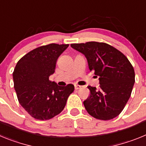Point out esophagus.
Returning a JSON list of instances; mask_svg holds the SVG:
<instances>
[{
  "mask_svg": "<svg viewBox=\"0 0 146 146\" xmlns=\"http://www.w3.org/2000/svg\"><path fill=\"white\" fill-rule=\"evenodd\" d=\"M81 87L82 86H79V85H74V88H75V90H78V89L81 88Z\"/></svg>",
  "mask_w": 146,
  "mask_h": 146,
  "instance_id": "1",
  "label": "esophagus"
}]
</instances>
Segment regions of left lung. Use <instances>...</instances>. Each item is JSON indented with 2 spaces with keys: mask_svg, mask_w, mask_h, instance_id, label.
I'll list each match as a JSON object with an SVG mask.
<instances>
[{
  "mask_svg": "<svg viewBox=\"0 0 146 146\" xmlns=\"http://www.w3.org/2000/svg\"><path fill=\"white\" fill-rule=\"evenodd\" d=\"M87 59L90 71L99 76V87L88 86L90 95L85 108L96 119H113L122 112L131 96L135 81V70L119 50L104 42L72 44Z\"/></svg>",
  "mask_w": 146,
  "mask_h": 146,
  "instance_id": "1",
  "label": "left lung"
}]
</instances>
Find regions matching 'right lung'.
<instances>
[{
	"label": "right lung",
	"instance_id": "1",
	"mask_svg": "<svg viewBox=\"0 0 146 146\" xmlns=\"http://www.w3.org/2000/svg\"><path fill=\"white\" fill-rule=\"evenodd\" d=\"M68 47L54 43L41 46L24 55L15 66L13 80L18 101L36 119L49 120L61 113L74 91L72 84L59 86L49 80Z\"/></svg>",
	"mask_w": 146,
	"mask_h": 146
}]
</instances>
